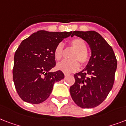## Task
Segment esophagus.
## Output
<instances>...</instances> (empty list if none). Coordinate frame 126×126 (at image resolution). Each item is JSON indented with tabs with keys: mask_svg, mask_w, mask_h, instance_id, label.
Wrapping results in <instances>:
<instances>
[{
	"mask_svg": "<svg viewBox=\"0 0 126 126\" xmlns=\"http://www.w3.org/2000/svg\"><path fill=\"white\" fill-rule=\"evenodd\" d=\"M64 76H69V74H68V73H64Z\"/></svg>",
	"mask_w": 126,
	"mask_h": 126,
	"instance_id": "34e87169",
	"label": "esophagus"
}]
</instances>
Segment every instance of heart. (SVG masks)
Returning <instances> with one entry per match:
<instances>
[{"instance_id": "obj_1", "label": "heart", "mask_w": 126, "mask_h": 126, "mask_svg": "<svg viewBox=\"0 0 126 126\" xmlns=\"http://www.w3.org/2000/svg\"><path fill=\"white\" fill-rule=\"evenodd\" d=\"M70 45L76 51L72 54L71 60H64L57 64L58 70L64 72H72L79 68V63L85 65L89 60V54L87 51V44L84 40L81 38H75L71 40ZM64 45L60 43L57 45L54 52V58L56 60H60L63 56Z\"/></svg>"}]
</instances>
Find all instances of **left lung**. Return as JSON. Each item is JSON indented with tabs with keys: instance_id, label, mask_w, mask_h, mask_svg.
I'll return each instance as SVG.
<instances>
[{
	"instance_id": "left-lung-1",
	"label": "left lung",
	"mask_w": 126,
	"mask_h": 126,
	"mask_svg": "<svg viewBox=\"0 0 126 126\" xmlns=\"http://www.w3.org/2000/svg\"><path fill=\"white\" fill-rule=\"evenodd\" d=\"M76 35L87 43L91 50L86 67L74 75L75 83L70 87L72 99L78 106L91 109L101 104L112 88L117 60L112 48L94 31H74Z\"/></svg>"
}]
</instances>
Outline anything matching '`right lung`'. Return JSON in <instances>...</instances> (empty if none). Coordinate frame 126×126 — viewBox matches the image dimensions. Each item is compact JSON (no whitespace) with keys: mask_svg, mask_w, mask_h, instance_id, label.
<instances>
[{"mask_svg":"<svg viewBox=\"0 0 126 126\" xmlns=\"http://www.w3.org/2000/svg\"><path fill=\"white\" fill-rule=\"evenodd\" d=\"M72 33L40 30L19 45L14 54L13 80L17 94L23 101L43 103L50 96L54 83L64 78L62 71L50 70L56 65L55 48Z\"/></svg>","mask_w":126,"mask_h":126,"instance_id":"1","label":"right lung"}]
</instances>
